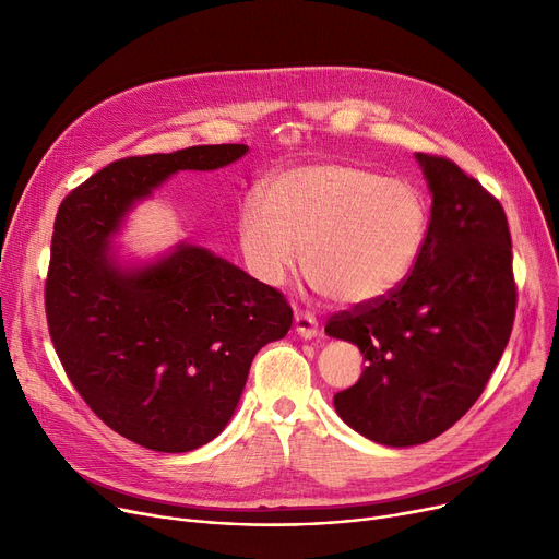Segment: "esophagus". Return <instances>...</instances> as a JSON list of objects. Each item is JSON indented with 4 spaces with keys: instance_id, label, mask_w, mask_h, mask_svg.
Segmentation results:
<instances>
[{
    "instance_id": "1",
    "label": "esophagus",
    "mask_w": 559,
    "mask_h": 559,
    "mask_svg": "<svg viewBox=\"0 0 559 559\" xmlns=\"http://www.w3.org/2000/svg\"><path fill=\"white\" fill-rule=\"evenodd\" d=\"M295 331H297V335H301L304 340L317 337V335H319V324H317L314 314H310V312H297V314H295Z\"/></svg>"
}]
</instances>
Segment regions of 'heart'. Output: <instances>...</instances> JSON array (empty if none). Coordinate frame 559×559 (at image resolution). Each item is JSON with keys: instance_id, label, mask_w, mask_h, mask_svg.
I'll return each mask as SVG.
<instances>
[{"instance_id": "obj_1", "label": "heart", "mask_w": 559, "mask_h": 559, "mask_svg": "<svg viewBox=\"0 0 559 559\" xmlns=\"http://www.w3.org/2000/svg\"><path fill=\"white\" fill-rule=\"evenodd\" d=\"M258 199L238 215L253 276L281 285L304 249L306 276L340 306L362 308L394 295L426 247L421 192L356 163L281 169L260 183Z\"/></svg>"}]
</instances>
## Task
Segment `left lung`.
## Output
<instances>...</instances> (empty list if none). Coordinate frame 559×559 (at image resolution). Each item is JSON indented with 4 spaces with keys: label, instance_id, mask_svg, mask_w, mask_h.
Here are the masks:
<instances>
[{
    "label": "left lung",
    "instance_id": "left-lung-1",
    "mask_svg": "<svg viewBox=\"0 0 559 559\" xmlns=\"http://www.w3.org/2000/svg\"><path fill=\"white\" fill-rule=\"evenodd\" d=\"M417 160L432 194L417 267L394 295L326 324L367 365L354 388L335 394L337 415L396 449L430 442L466 415L503 356L516 310L501 201L449 158Z\"/></svg>",
    "mask_w": 559,
    "mask_h": 559
}]
</instances>
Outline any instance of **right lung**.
Wrapping results in <instances>:
<instances>
[{"label":"right lung","instance_id":"1","mask_svg":"<svg viewBox=\"0 0 559 559\" xmlns=\"http://www.w3.org/2000/svg\"><path fill=\"white\" fill-rule=\"evenodd\" d=\"M247 144H199L115 160L58 209L45 283L53 348L93 413L131 442L186 453L230 421L258 350L287 335L292 308L209 249L181 242L142 267L110 251L133 205L181 169H219Z\"/></svg>","mask_w":559,"mask_h":559}]
</instances>
